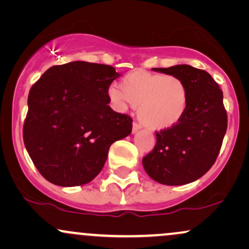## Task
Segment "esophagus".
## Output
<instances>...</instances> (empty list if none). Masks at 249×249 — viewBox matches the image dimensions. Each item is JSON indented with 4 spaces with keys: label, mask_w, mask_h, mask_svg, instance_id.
Returning a JSON list of instances; mask_svg holds the SVG:
<instances>
[{
    "label": "esophagus",
    "mask_w": 249,
    "mask_h": 249,
    "mask_svg": "<svg viewBox=\"0 0 249 249\" xmlns=\"http://www.w3.org/2000/svg\"><path fill=\"white\" fill-rule=\"evenodd\" d=\"M141 125H139L138 124V123H137V122H133V124H132V132L133 133H136L137 132V131H139V130H141Z\"/></svg>",
    "instance_id": "1"
}]
</instances>
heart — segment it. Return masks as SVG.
<instances>
[{"label": "heart", "instance_id": "heart-1", "mask_svg": "<svg viewBox=\"0 0 249 249\" xmlns=\"http://www.w3.org/2000/svg\"><path fill=\"white\" fill-rule=\"evenodd\" d=\"M119 88L108 90L115 107L121 111L128 105L138 107L139 119L154 130L173 126L187 111L190 91L178 76L138 70L125 76Z\"/></svg>", "mask_w": 249, "mask_h": 249}]
</instances>
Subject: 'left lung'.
<instances>
[{
  "label": "left lung",
  "mask_w": 249,
  "mask_h": 249,
  "mask_svg": "<svg viewBox=\"0 0 249 249\" xmlns=\"http://www.w3.org/2000/svg\"><path fill=\"white\" fill-rule=\"evenodd\" d=\"M153 70L181 78L190 91V101L181 121L156 132V146L142 158V166L160 184H188L201 178L218 158L227 130L222 91L207 71L191 65Z\"/></svg>",
  "instance_id": "8db88e82"
}]
</instances>
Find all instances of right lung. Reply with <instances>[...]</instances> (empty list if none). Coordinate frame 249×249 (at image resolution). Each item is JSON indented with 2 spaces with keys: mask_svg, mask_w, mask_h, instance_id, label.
<instances>
[{
  "mask_svg": "<svg viewBox=\"0 0 249 249\" xmlns=\"http://www.w3.org/2000/svg\"><path fill=\"white\" fill-rule=\"evenodd\" d=\"M111 65H53L33 85L23 125L25 148L38 172L58 186H79L102 171L111 144L132 131V118L110 107Z\"/></svg>",
  "mask_w": 249,
  "mask_h": 249,
  "instance_id": "obj_1",
  "label": "right lung"
}]
</instances>
